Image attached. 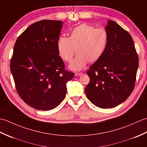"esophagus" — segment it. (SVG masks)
Here are the masks:
<instances>
[{"label":"esophagus","instance_id":"34e87169","mask_svg":"<svg viewBox=\"0 0 147 147\" xmlns=\"http://www.w3.org/2000/svg\"><path fill=\"white\" fill-rule=\"evenodd\" d=\"M81 75H82V73H74V76H80Z\"/></svg>","mask_w":147,"mask_h":147}]
</instances>
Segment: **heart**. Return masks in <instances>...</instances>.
Wrapping results in <instances>:
<instances>
[{
  "mask_svg": "<svg viewBox=\"0 0 147 147\" xmlns=\"http://www.w3.org/2000/svg\"><path fill=\"white\" fill-rule=\"evenodd\" d=\"M109 42V35L104 28L83 23L70 31L69 37L61 36L57 42L58 52L65 62L71 61L74 53L78 55L69 65L70 69L80 71L88 62H94L100 58Z\"/></svg>",
  "mask_w": 147,
  "mask_h": 147,
  "instance_id": "obj_1",
  "label": "heart"
}]
</instances>
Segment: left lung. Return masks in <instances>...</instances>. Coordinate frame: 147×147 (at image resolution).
Listing matches in <instances>:
<instances>
[{"mask_svg":"<svg viewBox=\"0 0 147 147\" xmlns=\"http://www.w3.org/2000/svg\"><path fill=\"white\" fill-rule=\"evenodd\" d=\"M107 23V46L87 71L90 81L85 88L86 97L102 109L115 107L128 98L135 88L139 64L130 34L115 21Z\"/></svg>","mask_w":147,"mask_h":147,"instance_id":"8db88e82","label":"left lung"}]
</instances>
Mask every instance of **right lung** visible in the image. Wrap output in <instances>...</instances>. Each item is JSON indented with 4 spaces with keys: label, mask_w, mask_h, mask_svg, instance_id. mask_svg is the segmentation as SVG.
<instances>
[{
    "label": "right lung",
    "mask_w": 147,
    "mask_h": 147,
    "mask_svg": "<svg viewBox=\"0 0 147 147\" xmlns=\"http://www.w3.org/2000/svg\"><path fill=\"white\" fill-rule=\"evenodd\" d=\"M61 21L42 20L18 36L11 62L16 88L21 99L36 110L49 111L66 95L74 73L65 69L57 47Z\"/></svg>",
    "instance_id": "obj_1"
}]
</instances>
